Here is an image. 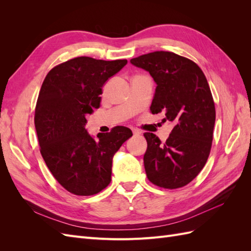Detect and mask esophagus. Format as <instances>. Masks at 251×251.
Wrapping results in <instances>:
<instances>
[{
    "label": "esophagus",
    "mask_w": 251,
    "mask_h": 251,
    "mask_svg": "<svg viewBox=\"0 0 251 251\" xmlns=\"http://www.w3.org/2000/svg\"><path fill=\"white\" fill-rule=\"evenodd\" d=\"M132 132L135 136H139L141 134V132L138 130V128H132Z\"/></svg>",
    "instance_id": "34e87169"
}]
</instances>
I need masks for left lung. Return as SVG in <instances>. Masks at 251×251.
Listing matches in <instances>:
<instances>
[{
    "mask_svg": "<svg viewBox=\"0 0 251 251\" xmlns=\"http://www.w3.org/2000/svg\"><path fill=\"white\" fill-rule=\"evenodd\" d=\"M157 83L151 114L163 113L175 126L164 143L144 133V169L151 183L175 189L193 181L206 163L214 136L216 109L206 77L193 60L174 52L155 51L131 59Z\"/></svg>",
    "mask_w": 251,
    "mask_h": 251,
    "instance_id": "8db88e82",
    "label": "left lung"
}]
</instances>
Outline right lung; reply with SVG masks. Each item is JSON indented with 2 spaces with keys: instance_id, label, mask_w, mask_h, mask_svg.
<instances>
[{
  "instance_id": "1",
  "label": "right lung",
  "mask_w": 251,
  "mask_h": 251,
  "mask_svg": "<svg viewBox=\"0 0 251 251\" xmlns=\"http://www.w3.org/2000/svg\"><path fill=\"white\" fill-rule=\"evenodd\" d=\"M126 59L79 56L48 72L37 97L34 125L45 163L58 183L77 196H92L111 182L114 154L133 135L115 126L88 134L86 116L100 105L102 86L126 65Z\"/></svg>"
}]
</instances>
